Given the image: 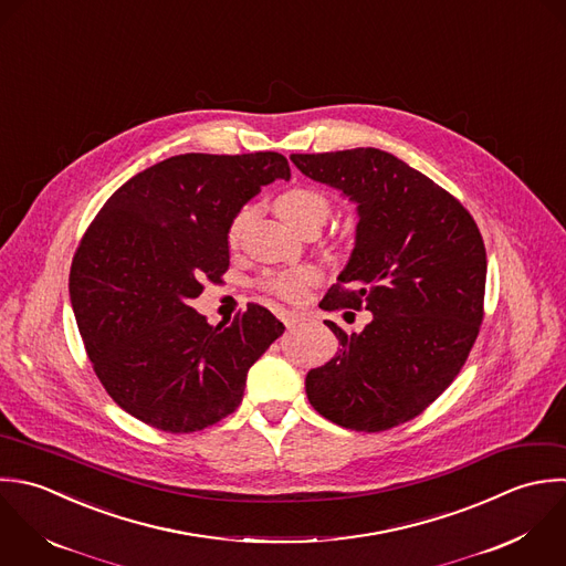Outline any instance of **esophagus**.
Returning a JSON list of instances; mask_svg holds the SVG:
<instances>
[{
    "label": "esophagus",
    "mask_w": 566,
    "mask_h": 566,
    "mask_svg": "<svg viewBox=\"0 0 566 566\" xmlns=\"http://www.w3.org/2000/svg\"><path fill=\"white\" fill-rule=\"evenodd\" d=\"M277 317L284 322V326H286V328H293L295 324L304 322V315H302V313H295V311H284V308H280V311H277Z\"/></svg>",
    "instance_id": "34e87169"
}]
</instances>
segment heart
Masks as SVG:
<instances>
[{
  "label": "heart",
  "mask_w": 566,
  "mask_h": 566,
  "mask_svg": "<svg viewBox=\"0 0 566 566\" xmlns=\"http://www.w3.org/2000/svg\"><path fill=\"white\" fill-rule=\"evenodd\" d=\"M275 211L297 231H317L331 216V198L313 187H291L275 196L273 200ZM253 216L251 207H242L227 229V242L231 247H238L244 229ZM322 271L317 266H295V269H282V271H269L260 286L286 302H300L306 297L308 289L319 284Z\"/></svg>",
  "instance_id": "b5f03b06"
}]
</instances>
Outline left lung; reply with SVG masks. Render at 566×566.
Wrapping results in <instances>:
<instances>
[{"mask_svg": "<svg viewBox=\"0 0 566 566\" xmlns=\"http://www.w3.org/2000/svg\"><path fill=\"white\" fill-rule=\"evenodd\" d=\"M313 180L357 202V242L324 311H370L361 333L339 339L331 361L306 375L311 406L357 432L419 417L465 366L485 317V242L472 213L397 156L357 147L293 154ZM344 315V317H346Z\"/></svg>", "mask_w": 566, "mask_h": 566, "instance_id": "1", "label": "left lung"}]
</instances>
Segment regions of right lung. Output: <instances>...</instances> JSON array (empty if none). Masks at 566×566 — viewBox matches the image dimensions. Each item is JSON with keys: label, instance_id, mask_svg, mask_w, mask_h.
Returning a JSON list of instances; mask_svg holds the SVG:
<instances>
[{"label": "right lung", "instance_id": "right-lung-1", "mask_svg": "<svg viewBox=\"0 0 566 566\" xmlns=\"http://www.w3.org/2000/svg\"><path fill=\"white\" fill-rule=\"evenodd\" d=\"M291 178L277 151L180 154L118 187L70 266L76 326L105 392L149 428L189 434L229 417L249 368L284 333L264 306L211 326L189 304L229 269L227 229L262 185Z\"/></svg>", "mask_w": 566, "mask_h": 566}]
</instances>
